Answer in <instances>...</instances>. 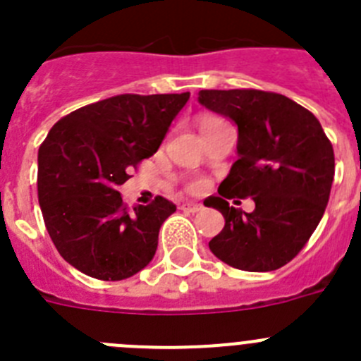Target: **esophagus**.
<instances>
[{
    "label": "esophagus",
    "mask_w": 361,
    "mask_h": 361,
    "mask_svg": "<svg viewBox=\"0 0 361 361\" xmlns=\"http://www.w3.org/2000/svg\"><path fill=\"white\" fill-rule=\"evenodd\" d=\"M180 209L186 213H199L200 209H202V206H200V204H193V202H184L183 206H180Z\"/></svg>",
    "instance_id": "obj_1"
}]
</instances>
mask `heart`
Masks as SVG:
<instances>
[{"instance_id":"obj_1","label":"heart","mask_w":361,"mask_h":361,"mask_svg":"<svg viewBox=\"0 0 361 361\" xmlns=\"http://www.w3.org/2000/svg\"><path fill=\"white\" fill-rule=\"evenodd\" d=\"M220 124H224V121L219 119V117L202 116L199 119V130H200V133L204 135V133L209 132V130H213V128H216V126H220Z\"/></svg>"}]
</instances>
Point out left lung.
I'll use <instances>...</instances> for the list:
<instances>
[{
	"label": "left lung",
	"instance_id": "obj_1",
	"mask_svg": "<svg viewBox=\"0 0 361 361\" xmlns=\"http://www.w3.org/2000/svg\"><path fill=\"white\" fill-rule=\"evenodd\" d=\"M199 103L238 128V159L220 183V197L204 200L226 220L209 250L242 271L286 266L309 240L329 202L333 145L317 117L282 94L200 90ZM247 196L255 202L251 214L225 200Z\"/></svg>",
	"mask_w": 361,
	"mask_h": 361
}]
</instances>
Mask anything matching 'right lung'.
<instances>
[{"label":"right lung","instance_id":"1","mask_svg":"<svg viewBox=\"0 0 361 361\" xmlns=\"http://www.w3.org/2000/svg\"><path fill=\"white\" fill-rule=\"evenodd\" d=\"M184 94H123L57 121L37 153L44 226L70 266L99 280H124L157 251L159 229L177 209L164 197L128 209L117 191L161 146Z\"/></svg>","mask_w":361,"mask_h":361}]
</instances>
